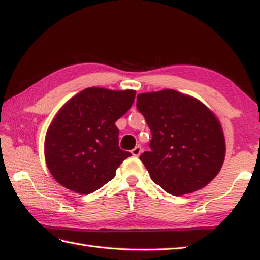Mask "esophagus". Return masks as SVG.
Returning <instances> with one entry per match:
<instances>
[{
	"mask_svg": "<svg viewBox=\"0 0 260 260\" xmlns=\"http://www.w3.org/2000/svg\"><path fill=\"white\" fill-rule=\"evenodd\" d=\"M141 150H143V149H141V147L138 145V146H136L135 148L131 150V154L134 155V156H139L141 154Z\"/></svg>",
	"mask_w": 260,
	"mask_h": 260,
	"instance_id": "esophagus-1",
	"label": "esophagus"
}]
</instances>
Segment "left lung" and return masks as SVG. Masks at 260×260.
<instances>
[{"label":"left lung","instance_id":"1","mask_svg":"<svg viewBox=\"0 0 260 260\" xmlns=\"http://www.w3.org/2000/svg\"><path fill=\"white\" fill-rule=\"evenodd\" d=\"M151 132L150 151L140 155L151 180L173 196L204 188L221 170L225 139L217 117L194 97L173 89L137 96Z\"/></svg>","mask_w":260,"mask_h":260}]
</instances>
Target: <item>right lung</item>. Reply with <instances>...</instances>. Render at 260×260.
<instances>
[{"label":"right lung","instance_id":"add662e5","mask_svg":"<svg viewBox=\"0 0 260 260\" xmlns=\"http://www.w3.org/2000/svg\"><path fill=\"white\" fill-rule=\"evenodd\" d=\"M135 90L86 88L54 116L45 137V160L67 189L88 194L115 176L131 154L119 147L115 122L130 110Z\"/></svg>","mask_w":260,"mask_h":260}]
</instances>
